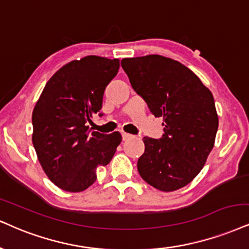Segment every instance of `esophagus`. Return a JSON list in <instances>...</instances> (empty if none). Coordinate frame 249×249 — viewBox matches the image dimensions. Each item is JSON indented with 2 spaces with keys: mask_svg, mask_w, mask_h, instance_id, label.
I'll return each instance as SVG.
<instances>
[{
  "mask_svg": "<svg viewBox=\"0 0 249 249\" xmlns=\"http://www.w3.org/2000/svg\"><path fill=\"white\" fill-rule=\"evenodd\" d=\"M131 137V135L130 134H127V133H122V140L124 141H127V140H129Z\"/></svg>",
  "mask_w": 249,
  "mask_h": 249,
  "instance_id": "esophagus-1",
  "label": "esophagus"
}]
</instances>
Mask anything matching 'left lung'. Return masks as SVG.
Returning a JSON list of instances; mask_svg holds the SVG:
<instances>
[{
	"label": "left lung",
	"mask_w": 249,
	"mask_h": 249,
	"mask_svg": "<svg viewBox=\"0 0 249 249\" xmlns=\"http://www.w3.org/2000/svg\"><path fill=\"white\" fill-rule=\"evenodd\" d=\"M121 66L134 90L165 125L160 140L143 139L140 176L161 192L182 188L201 172L214 145L218 114L213 93L192 70L170 57H130Z\"/></svg>",
	"instance_id": "obj_1"
}]
</instances>
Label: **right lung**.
I'll return each instance as SVG.
<instances>
[{"mask_svg":"<svg viewBox=\"0 0 249 249\" xmlns=\"http://www.w3.org/2000/svg\"><path fill=\"white\" fill-rule=\"evenodd\" d=\"M119 59L89 55L64 64L46 83L32 112V143L52 182L70 193L97 179L121 143V134L91 131L87 122L103 107L104 91L115 77Z\"/></svg>","mask_w":249,"mask_h":249,"instance_id":"1","label":"right lung"}]
</instances>
